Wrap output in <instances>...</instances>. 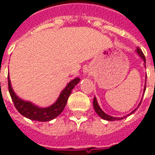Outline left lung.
Instances as JSON below:
<instances>
[{
    "label": "left lung",
    "mask_w": 155,
    "mask_h": 155,
    "mask_svg": "<svg viewBox=\"0 0 155 155\" xmlns=\"http://www.w3.org/2000/svg\"><path fill=\"white\" fill-rule=\"evenodd\" d=\"M136 52L138 53V54L140 55V57L143 59V62L145 63V56H144V54H143V53L142 52V51L140 50V48H137L136 49ZM145 65V64H144ZM145 84H146V83H145ZM145 89H146V85L144 86V89H143V92L145 91ZM141 104V102L140 103V104ZM139 104V105H140ZM93 105H94V110H95V112L97 113V114L99 115V116L101 117V118H102L103 120H109V121H114V120H123L124 118H125L126 116H124V117H121V118H118V117H113V116H110V115H109V114H105L104 111L102 110L101 109V107L99 106V104H98V102H97V100H96V98L94 97V101H93ZM138 108V107H137ZM137 109H135L134 110H133L130 114H129L128 115H130V114H132L134 112V111L136 110Z\"/></svg>",
    "instance_id": "obj_1"
}]
</instances>
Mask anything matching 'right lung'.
I'll list each match as a JSON object with an SVG mask.
<instances>
[{
	"label": "right lung",
	"mask_w": 155,
	"mask_h": 155,
	"mask_svg": "<svg viewBox=\"0 0 155 155\" xmlns=\"http://www.w3.org/2000/svg\"><path fill=\"white\" fill-rule=\"evenodd\" d=\"M79 81H80V78H75L73 81H70V83H68L65 88L61 91L57 101L53 104H51V106L46 108H40L32 104L31 102L25 101L20 99L12 90L9 75L8 90L15 109L18 110L20 114L31 120L45 122V121L52 120L54 118H56L58 115H60L66 105L68 98L71 95V91L79 83Z\"/></svg>",
	"instance_id": "right-lung-1"
}]
</instances>
